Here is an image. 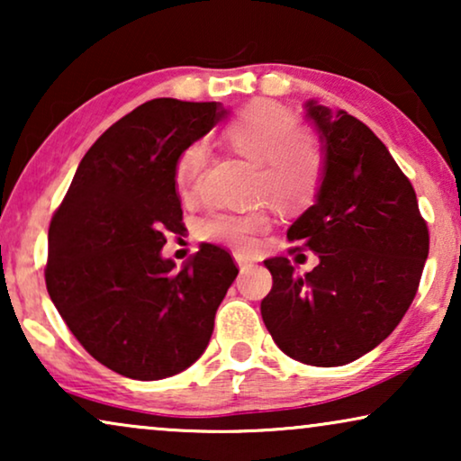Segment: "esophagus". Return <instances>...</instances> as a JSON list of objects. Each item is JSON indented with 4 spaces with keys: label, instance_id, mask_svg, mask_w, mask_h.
Wrapping results in <instances>:
<instances>
[{
    "label": "esophagus",
    "instance_id": "1",
    "mask_svg": "<svg viewBox=\"0 0 461 461\" xmlns=\"http://www.w3.org/2000/svg\"><path fill=\"white\" fill-rule=\"evenodd\" d=\"M235 262L239 264V268H249L254 267V258H249L248 254H241V251H235Z\"/></svg>",
    "mask_w": 461,
    "mask_h": 461
}]
</instances>
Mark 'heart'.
<instances>
[{
  "label": "heart",
  "mask_w": 461,
  "mask_h": 461,
  "mask_svg": "<svg viewBox=\"0 0 461 461\" xmlns=\"http://www.w3.org/2000/svg\"><path fill=\"white\" fill-rule=\"evenodd\" d=\"M237 155L258 163L256 194L279 210H302L311 205L323 182V149L311 130L285 106L256 100L230 119L222 131ZM207 163L205 144L194 142L174 163V185L182 197L193 193ZM268 229L264 212L218 213L203 224V235L213 243L235 249L254 248L258 232Z\"/></svg>",
  "instance_id": "heart-1"
}]
</instances>
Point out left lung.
<instances>
[{"label": "left lung", "mask_w": 461, "mask_h": 461, "mask_svg": "<svg viewBox=\"0 0 461 461\" xmlns=\"http://www.w3.org/2000/svg\"><path fill=\"white\" fill-rule=\"evenodd\" d=\"M306 113L325 140V176L287 239L289 254L311 249L319 264L300 276L287 258L264 260L273 289L260 311L287 357L338 367L374 350L405 317L430 235L411 182L367 125L312 100Z\"/></svg>", "instance_id": "left-lung-1"}]
</instances>
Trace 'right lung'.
I'll use <instances>...</instances> for the list:
<instances>
[{
    "instance_id": "obj_1",
    "label": "right lung",
    "mask_w": 461,
    "mask_h": 461,
    "mask_svg": "<svg viewBox=\"0 0 461 461\" xmlns=\"http://www.w3.org/2000/svg\"><path fill=\"white\" fill-rule=\"evenodd\" d=\"M224 115L220 103L140 104L92 144L50 222V298L79 344L131 380L191 367L237 279L216 245H201L182 270L161 258L167 232L185 226L174 163Z\"/></svg>"
}]
</instances>
